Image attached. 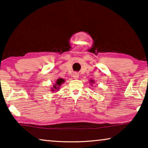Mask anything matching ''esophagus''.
<instances>
[{
    "instance_id": "esophagus-1",
    "label": "esophagus",
    "mask_w": 148,
    "mask_h": 148,
    "mask_svg": "<svg viewBox=\"0 0 148 148\" xmlns=\"http://www.w3.org/2000/svg\"><path fill=\"white\" fill-rule=\"evenodd\" d=\"M72 77H73L74 79H77L79 77V74L77 73V72H74L72 74Z\"/></svg>"
}]
</instances>
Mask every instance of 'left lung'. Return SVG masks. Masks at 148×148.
<instances>
[{"label":"left lung","mask_w":148,"mask_h":148,"mask_svg":"<svg viewBox=\"0 0 148 148\" xmlns=\"http://www.w3.org/2000/svg\"><path fill=\"white\" fill-rule=\"evenodd\" d=\"M90 82H91V83H94V82H95L93 81V80H92V79H91V81H90Z\"/></svg>","instance_id":"1"}]
</instances>
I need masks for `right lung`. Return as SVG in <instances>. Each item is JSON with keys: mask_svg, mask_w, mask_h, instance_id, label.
Instances as JSON below:
<instances>
[{"mask_svg": "<svg viewBox=\"0 0 148 148\" xmlns=\"http://www.w3.org/2000/svg\"><path fill=\"white\" fill-rule=\"evenodd\" d=\"M64 79H62V78H59L57 80L56 84H55L54 86H53V87L51 89V91L53 92V91H56V90H58V89L59 88L60 86H61V84H62V83H64Z\"/></svg>", "mask_w": 148, "mask_h": 148, "instance_id": "right-lung-1", "label": "right lung"}]
</instances>
